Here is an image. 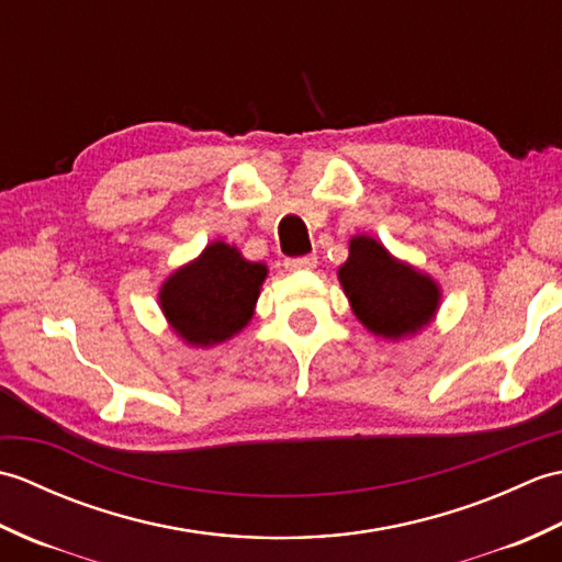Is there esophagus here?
<instances>
[{"mask_svg":"<svg viewBox=\"0 0 562 562\" xmlns=\"http://www.w3.org/2000/svg\"><path fill=\"white\" fill-rule=\"evenodd\" d=\"M316 262H318L316 256H300V258L284 260V268H288L290 272H294V270H314Z\"/></svg>","mask_w":562,"mask_h":562,"instance_id":"esophagus-1","label":"esophagus"}]
</instances>
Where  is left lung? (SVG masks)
Here are the masks:
<instances>
[{"mask_svg": "<svg viewBox=\"0 0 562 562\" xmlns=\"http://www.w3.org/2000/svg\"><path fill=\"white\" fill-rule=\"evenodd\" d=\"M355 316L374 336L401 340L423 330L441 300L439 284L393 258L372 236H352L350 256L338 270Z\"/></svg>", "mask_w": 562, "mask_h": 562, "instance_id": "8db88e82", "label": "left lung"}]
</instances>
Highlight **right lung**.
<instances>
[{
	"instance_id": "add662e5",
	"label": "right lung",
	"mask_w": 562,
	"mask_h": 562,
	"mask_svg": "<svg viewBox=\"0 0 562 562\" xmlns=\"http://www.w3.org/2000/svg\"><path fill=\"white\" fill-rule=\"evenodd\" d=\"M266 278L262 262L246 260L236 246L212 241L166 278L159 290L161 312L188 345L212 348L246 328Z\"/></svg>"
}]
</instances>
